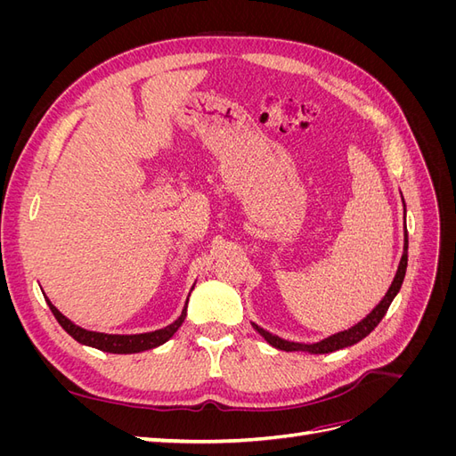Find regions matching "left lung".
Here are the masks:
<instances>
[{
  "label": "left lung",
  "mask_w": 456,
  "mask_h": 456,
  "mask_svg": "<svg viewBox=\"0 0 456 456\" xmlns=\"http://www.w3.org/2000/svg\"><path fill=\"white\" fill-rule=\"evenodd\" d=\"M405 205V201H403ZM407 249H409V236L405 232V240H403V255L402 260H399V266L395 272V278L388 289V293L384 295V298L379 302V305L372 308L367 317L360 323H355L354 327L346 329V330H340L337 335H330L320 342H314V344H302V342H291V340H283L278 335H272L268 333L266 329L258 327L256 323H253V327L258 330V333L266 338L268 344H272L273 348L283 350V352H308V354H329V352H337L342 348H348L352 344H357L360 340H363L372 329H375L380 322L382 317L388 312L392 300L395 298V295L399 293V289H402V283L405 280V270H407Z\"/></svg>",
  "instance_id": "8db88e82"
}]
</instances>
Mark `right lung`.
Listing matches in <instances>:
<instances>
[{
	"label": "right lung",
	"mask_w": 456,
	"mask_h": 456,
	"mask_svg": "<svg viewBox=\"0 0 456 456\" xmlns=\"http://www.w3.org/2000/svg\"><path fill=\"white\" fill-rule=\"evenodd\" d=\"M45 300H47V305H49L53 315L57 317V322L61 323V327L66 330L68 335H70L74 340H77L79 344H86V346H93L96 350H102V352H108V354H139V352H144V350H151V348L161 346V344L167 342L176 333L178 327L184 323L186 306H188V300H186V306H184L183 314L178 315V320H175L167 327L151 330V333L106 335V333H96V330H87L84 327L72 323L66 315H62L57 310V306H54L47 297H45Z\"/></svg>",
	"instance_id": "1"
}]
</instances>
